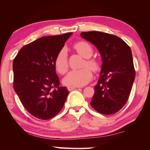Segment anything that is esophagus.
I'll use <instances>...</instances> for the list:
<instances>
[{"instance_id": "obj_1", "label": "esophagus", "mask_w": 150, "mask_h": 150, "mask_svg": "<svg viewBox=\"0 0 150 150\" xmlns=\"http://www.w3.org/2000/svg\"><path fill=\"white\" fill-rule=\"evenodd\" d=\"M79 88V87H68L67 89H68V91H71L74 90L75 88Z\"/></svg>"}]
</instances>
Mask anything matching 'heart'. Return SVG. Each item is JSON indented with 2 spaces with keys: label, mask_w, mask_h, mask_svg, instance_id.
<instances>
[{
  "label": "heart",
  "mask_w": 150,
  "mask_h": 150,
  "mask_svg": "<svg viewBox=\"0 0 150 150\" xmlns=\"http://www.w3.org/2000/svg\"><path fill=\"white\" fill-rule=\"evenodd\" d=\"M76 50L83 57L86 58L84 65H87L94 71L99 69V63L92 56L93 50L91 45L86 42H79L75 45ZM55 69L61 75H63L68 70L67 50L65 47H62L57 53L54 62ZM93 77V73L90 68L84 67L81 69L72 70L63 79V82L67 86L81 87L89 82Z\"/></svg>",
  "instance_id": "heart-1"
}]
</instances>
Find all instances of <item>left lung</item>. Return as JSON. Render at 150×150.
Masks as SVG:
<instances>
[{
    "label": "left lung",
    "mask_w": 150,
    "mask_h": 150,
    "mask_svg": "<svg viewBox=\"0 0 150 150\" xmlns=\"http://www.w3.org/2000/svg\"><path fill=\"white\" fill-rule=\"evenodd\" d=\"M81 36L97 47L103 59L91 105L103 115L117 112L128 100L135 79L130 47L119 37L107 33L85 32Z\"/></svg>",
    "instance_id": "8db88e82"
}]
</instances>
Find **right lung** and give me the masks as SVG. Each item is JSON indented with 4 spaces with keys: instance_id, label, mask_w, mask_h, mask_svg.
Here are the masks:
<instances>
[{
    "instance_id": "right-lung-1",
    "label": "right lung",
    "mask_w": 150,
    "mask_h": 150,
    "mask_svg": "<svg viewBox=\"0 0 150 150\" xmlns=\"http://www.w3.org/2000/svg\"><path fill=\"white\" fill-rule=\"evenodd\" d=\"M72 32L40 38L22 47L13 61V87L34 117L48 120L62 110L69 94L55 73V57Z\"/></svg>"
}]
</instances>
